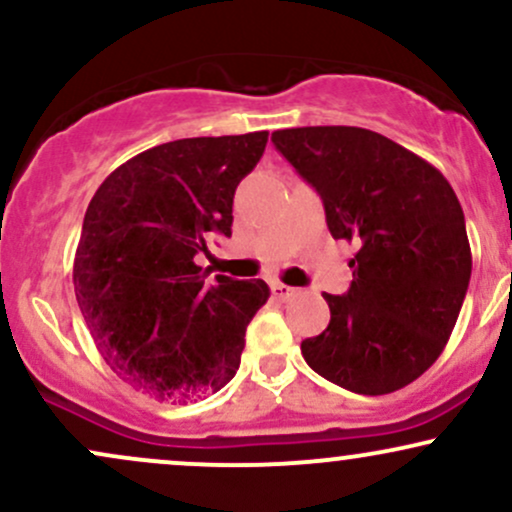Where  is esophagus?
Wrapping results in <instances>:
<instances>
[{
	"label": "esophagus",
	"mask_w": 512,
	"mask_h": 512,
	"mask_svg": "<svg viewBox=\"0 0 512 512\" xmlns=\"http://www.w3.org/2000/svg\"><path fill=\"white\" fill-rule=\"evenodd\" d=\"M272 291H274V296L279 298V301H289V298L298 296L296 286H286V284H281V281H276V284L272 286Z\"/></svg>",
	"instance_id": "obj_1"
}]
</instances>
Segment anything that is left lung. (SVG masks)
I'll use <instances>...</instances> for the list:
<instances>
[{"instance_id": "left-lung-1", "label": "left lung", "mask_w": 512, "mask_h": 512, "mask_svg": "<svg viewBox=\"0 0 512 512\" xmlns=\"http://www.w3.org/2000/svg\"><path fill=\"white\" fill-rule=\"evenodd\" d=\"M322 197L334 240L354 243V281L325 293L330 325L301 344L315 373L358 395L414 383L443 354L469 276L464 214L436 166L363 127L272 134Z\"/></svg>"}]
</instances>
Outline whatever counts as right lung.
Here are the masks:
<instances>
[{"label": "right lung", "mask_w": 512, "mask_h": 512, "mask_svg": "<svg viewBox=\"0 0 512 512\" xmlns=\"http://www.w3.org/2000/svg\"><path fill=\"white\" fill-rule=\"evenodd\" d=\"M269 132L178 139L115 168L88 204L74 293L110 368L166 402L219 392L236 375L245 327L267 303L262 279L195 262L211 233L231 238L233 195Z\"/></svg>", "instance_id": "right-lung-1"}]
</instances>
